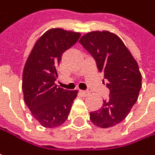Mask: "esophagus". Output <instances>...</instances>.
I'll use <instances>...</instances> for the list:
<instances>
[{
    "mask_svg": "<svg viewBox=\"0 0 155 155\" xmlns=\"http://www.w3.org/2000/svg\"><path fill=\"white\" fill-rule=\"evenodd\" d=\"M80 93H81L83 97H86V96H88V95L90 94V92L87 91H80Z\"/></svg>",
    "mask_w": 155,
    "mask_h": 155,
    "instance_id": "1",
    "label": "esophagus"
}]
</instances>
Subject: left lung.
I'll return each instance as SVG.
<instances>
[{"label": "left lung", "instance_id": "1", "mask_svg": "<svg viewBox=\"0 0 155 155\" xmlns=\"http://www.w3.org/2000/svg\"><path fill=\"white\" fill-rule=\"evenodd\" d=\"M96 61L100 73L108 81L109 90L102 106L90 113L91 121L97 127L108 128L123 121L138 99L142 75L137 62L124 42L114 33L92 31L80 39Z\"/></svg>", "mask_w": 155, "mask_h": 155}]
</instances>
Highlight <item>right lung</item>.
<instances>
[{
  "label": "right lung",
  "mask_w": 155,
  "mask_h": 155,
  "mask_svg": "<svg viewBox=\"0 0 155 155\" xmlns=\"http://www.w3.org/2000/svg\"><path fill=\"white\" fill-rule=\"evenodd\" d=\"M81 34L51 28L36 42L25 64L22 75L24 101L41 126L53 128L68 118L78 91L57 87L56 67L63 54L73 47Z\"/></svg>",
  "instance_id": "right-lung-1"
}]
</instances>
